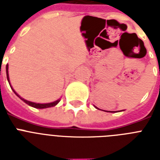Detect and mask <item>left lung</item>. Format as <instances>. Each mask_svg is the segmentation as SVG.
<instances>
[{"mask_svg":"<svg viewBox=\"0 0 160 160\" xmlns=\"http://www.w3.org/2000/svg\"><path fill=\"white\" fill-rule=\"evenodd\" d=\"M95 108H96V107H95ZM96 109H98V108H96ZM112 112V111H111Z\"/></svg>","mask_w":160,"mask_h":160,"instance_id":"1","label":"left lung"}]
</instances>
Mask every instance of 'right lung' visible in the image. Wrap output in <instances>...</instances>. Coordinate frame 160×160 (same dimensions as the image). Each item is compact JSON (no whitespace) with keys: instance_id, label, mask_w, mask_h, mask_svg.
<instances>
[{"instance_id":"right-lung-1","label":"right lung","mask_w":160,"mask_h":160,"mask_svg":"<svg viewBox=\"0 0 160 160\" xmlns=\"http://www.w3.org/2000/svg\"><path fill=\"white\" fill-rule=\"evenodd\" d=\"M6 75H7V80H8V82H9V84H10V80H9V74H8V65H6ZM10 86L11 87V84H10ZM11 89H12V90L14 91V93H15V94H16V95H17V96H18L20 99H21V100H23L24 102L26 103L27 105L34 107V108H36V109H46V108H49V107H53V106H55V105H57L58 103L60 102V100H56V101H54V102L47 103V104H38V103L31 102V101H28V100H24L23 98H21L20 95H18V94H17V93H16V91L13 90V88L11 87Z\"/></svg>"}]
</instances>
